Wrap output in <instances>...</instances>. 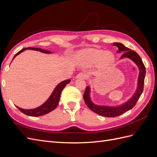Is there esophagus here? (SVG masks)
I'll return each mask as SVG.
<instances>
[{
	"instance_id": "obj_1",
	"label": "esophagus",
	"mask_w": 157,
	"mask_h": 157,
	"mask_svg": "<svg viewBox=\"0 0 157 157\" xmlns=\"http://www.w3.org/2000/svg\"><path fill=\"white\" fill-rule=\"evenodd\" d=\"M77 78H81V79H85L87 78V74L83 72H80L77 75Z\"/></svg>"
}]
</instances>
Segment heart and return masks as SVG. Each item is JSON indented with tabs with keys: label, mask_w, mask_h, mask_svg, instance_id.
<instances>
[{
	"label": "heart",
	"mask_w": 157,
	"mask_h": 157,
	"mask_svg": "<svg viewBox=\"0 0 157 157\" xmlns=\"http://www.w3.org/2000/svg\"><path fill=\"white\" fill-rule=\"evenodd\" d=\"M77 57L83 60L92 63L99 62L102 67H108L114 62V56L109 52H104L101 50L94 49V48H87V49L79 51Z\"/></svg>",
	"instance_id": "heart-1"
}]
</instances>
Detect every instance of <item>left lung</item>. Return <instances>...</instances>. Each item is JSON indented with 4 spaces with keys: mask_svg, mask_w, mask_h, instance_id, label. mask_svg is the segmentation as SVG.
<instances>
[{
    "mask_svg": "<svg viewBox=\"0 0 157 157\" xmlns=\"http://www.w3.org/2000/svg\"><path fill=\"white\" fill-rule=\"evenodd\" d=\"M113 45L118 48V53L123 52L121 58H128L132 59L136 64V66H138L139 69V75L138 78L137 89H136L135 94L128 101L123 104L122 105L118 107H109L95 105V104L91 101L90 99V87H86V89L83 94V99L87 106L92 111L95 112V113H98L99 115L103 116V117H117V116H119L121 114L125 113L127 111L131 109L136 105L140 95L142 94L143 91L144 78H145L146 74L145 66H144L141 58H140V57L136 52L133 50H131L129 48L125 47L123 44L121 43H113Z\"/></svg>",
    "mask_w": 157,
    "mask_h": 157,
    "instance_id": "left-lung-1",
    "label": "left lung"
}]
</instances>
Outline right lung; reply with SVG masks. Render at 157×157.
<instances>
[{
    "mask_svg": "<svg viewBox=\"0 0 157 157\" xmlns=\"http://www.w3.org/2000/svg\"><path fill=\"white\" fill-rule=\"evenodd\" d=\"M29 49L40 51V52H43V53H46V54L52 53L50 51L43 50L40 48H23V49H22L21 51H19L17 54H16L14 56L13 59L17 55L21 54V52H24L26 50H29ZM70 82V79L64 80V81L60 82L58 85L56 87L54 90L53 91V92H52V94L50 96V98L48 99L47 101L44 103H43L42 105H40L37 108H35V109H24L17 106V107L22 112V113H25L26 115L31 116V117H38V116L44 115L50 113V112H51L52 111L55 109L56 107L58 106L62 91L63 90V88L65 87V86L67 85V84L69 83Z\"/></svg>",
    "mask_w": 157,
    "mask_h": 157,
    "instance_id": "add662e5",
    "label": "right lung"
}]
</instances>
